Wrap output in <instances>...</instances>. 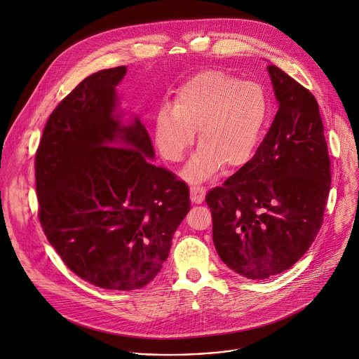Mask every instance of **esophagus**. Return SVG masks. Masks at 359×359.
I'll use <instances>...</instances> for the list:
<instances>
[{
	"mask_svg": "<svg viewBox=\"0 0 359 359\" xmlns=\"http://www.w3.org/2000/svg\"><path fill=\"white\" fill-rule=\"evenodd\" d=\"M189 194H191V201L194 203H201L205 199V188L201 185H192L189 188Z\"/></svg>",
	"mask_w": 359,
	"mask_h": 359,
	"instance_id": "34e87169",
	"label": "esophagus"
}]
</instances>
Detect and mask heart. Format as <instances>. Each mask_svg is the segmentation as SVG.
<instances>
[{
    "instance_id": "obj_1",
    "label": "heart",
    "mask_w": 359,
    "mask_h": 359,
    "mask_svg": "<svg viewBox=\"0 0 359 359\" xmlns=\"http://www.w3.org/2000/svg\"><path fill=\"white\" fill-rule=\"evenodd\" d=\"M266 88L225 70L205 69L178 86L172 106L163 104L154 120V142L171 163L181 161L195 140L199 149L184 170L188 181H203L225 164L246 165L255 156L269 120Z\"/></svg>"
}]
</instances>
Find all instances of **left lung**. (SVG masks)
<instances>
[{
	"label": "left lung",
	"mask_w": 359,
	"mask_h": 359,
	"mask_svg": "<svg viewBox=\"0 0 359 359\" xmlns=\"http://www.w3.org/2000/svg\"><path fill=\"white\" fill-rule=\"evenodd\" d=\"M267 72L278 103L271 127L253 158L205 198L221 260L252 280L303 257L321 228L331 187L316 97L277 66Z\"/></svg>",
	"instance_id": "obj_1"
}]
</instances>
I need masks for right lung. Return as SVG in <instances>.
I'll return each mask as SVG.
<instances>
[{
    "label": "right lung",
    "instance_id": "add662e5",
    "mask_svg": "<svg viewBox=\"0 0 359 359\" xmlns=\"http://www.w3.org/2000/svg\"><path fill=\"white\" fill-rule=\"evenodd\" d=\"M126 66L88 76L52 111L35 157L39 221L81 278L107 290L144 287L163 269L189 210L185 182L156 167L146 126L123 121Z\"/></svg>",
    "mask_w": 359,
    "mask_h": 359
}]
</instances>
